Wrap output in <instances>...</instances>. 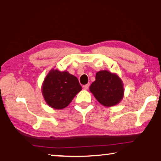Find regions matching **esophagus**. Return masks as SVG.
Masks as SVG:
<instances>
[{
	"label": "esophagus",
	"instance_id": "34e87169",
	"mask_svg": "<svg viewBox=\"0 0 161 161\" xmlns=\"http://www.w3.org/2000/svg\"><path fill=\"white\" fill-rule=\"evenodd\" d=\"M83 87H84V89H88L89 88V84H85V85H84V86H83Z\"/></svg>",
	"mask_w": 161,
	"mask_h": 161
}]
</instances>
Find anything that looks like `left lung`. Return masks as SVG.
I'll return each instance as SVG.
<instances>
[{
	"label": "left lung",
	"instance_id": "1",
	"mask_svg": "<svg viewBox=\"0 0 161 161\" xmlns=\"http://www.w3.org/2000/svg\"><path fill=\"white\" fill-rule=\"evenodd\" d=\"M90 92L98 102L105 107L119 103L124 96V87L118 76L107 70L96 74V80L91 84Z\"/></svg>",
	"mask_w": 161,
	"mask_h": 161
}]
</instances>
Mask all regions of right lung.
Here are the masks:
<instances>
[{
	"mask_svg": "<svg viewBox=\"0 0 161 161\" xmlns=\"http://www.w3.org/2000/svg\"><path fill=\"white\" fill-rule=\"evenodd\" d=\"M81 90L78 79L67 72L51 70L42 85L46 102L56 109L64 108Z\"/></svg>",
	"mask_w": 161,
	"mask_h": 161,
	"instance_id": "obj_1",
	"label": "right lung"
}]
</instances>
